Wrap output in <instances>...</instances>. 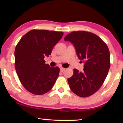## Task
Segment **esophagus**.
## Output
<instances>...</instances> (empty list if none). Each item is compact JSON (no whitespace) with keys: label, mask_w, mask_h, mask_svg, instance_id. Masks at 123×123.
Wrapping results in <instances>:
<instances>
[{"label":"esophagus","mask_w":123,"mask_h":123,"mask_svg":"<svg viewBox=\"0 0 123 123\" xmlns=\"http://www.w3.org/2000/svg\"><path fill=\"white\" fill-rule=\"evenodd\" d=\"M65 68H62V67H61V68H60V72H63L64 71V70H65Z\"/></svg>","instance_id":"34e87169"}]
</instances>
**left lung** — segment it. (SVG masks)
Instances as JSON below:
<instances>
[{
	"label": "left lung",
	"mask_w": 123,
	"mask_h": 123,
	"mask_svg": "<svg viewBox=\"0 0 123 123\" xmlns=\"http://www.w3.org/2000/svg\"><path fill=\"white\" fill-rule=\"evenodd\" d=\"M64 40L73 43L79 59L85 63L83 72L74 69L73 75L68 78L70 90L80 97L90 96L101 87L108 73V47L100 37L90 32L73 31Z\"/></svg>",
	"instance_id": "8db88e82"
}]
</instances>
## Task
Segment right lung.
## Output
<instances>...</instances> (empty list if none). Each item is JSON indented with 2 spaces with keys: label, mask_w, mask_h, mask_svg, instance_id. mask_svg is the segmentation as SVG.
Instances as JSON below:
<instances>
[{
  "label": "right lung",
  "mask_w": 123,
  "mask_h": 123,
  "mask_svg": "<svg viewBox=\"0 0 123 123\" xmlns=\"http://www.w3.org/2000/svg\"><path fill=\"white\" fill-rule=\"evenodd\" d=\"M63 32L32 30L21 38L15 49V68L20 82L31 93L41 95L49 91L59 76V67L45 64Z\"/></svg>",
  "instance_id": "right-lung-1"
}]
</instances>
